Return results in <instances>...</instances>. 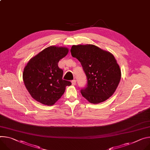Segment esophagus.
I'll return each mask as SVG.
<instances>
[{
    "label": "esophagus",
    "instance_id": "obj_1",
    "mask_svg": "<svg viewBox=\"0 0 150 150\" xmlns=\"http://www.w3.org/2000/svg\"><path fill=\"white\" fill-rule=\"evenodd\" d=\"M72 85H74V86L76 85V80H75V79H73V80L72 81Z\"/></svg>",
    "mask_w": 150,
    "mask_h": 150
}]
</instances>
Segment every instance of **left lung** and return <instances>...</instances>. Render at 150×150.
Returning a JSON list of instances; mask_svg holds the SVG:
<instances>
[{
    "label": "left lung",
    "instance_id": "obj_1",
    "mask_svg": "<svg viewBox=\"0 0 150 150\" xmlns=\"http://www.w3.org/2000/svg\"><path fill=\"white\" fill-rule=\"evenodd\" d=\"M72 57L81 63L87 76V86L81 93L89 102L105 101L116 90L121 79V70L114 56L96 45H73Z\"/></svg>",
    "mask_w": 150,
    "mask_h": 150
}]
</instances>
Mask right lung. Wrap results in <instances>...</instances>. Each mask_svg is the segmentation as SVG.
<instances>
[{"mask_svg": "<svg viewBox=\"0 0 150 150\" xmlns=\"http://www.w3.org/2000/svg\"><path fill=\"white\" fill-rule=\"evenodd\" d=\"M69 50L66 47L50 46L32 58L24 69V85L32 97L45 105L55 103L72 83L63 79V71L58 63Z\"/></svg>", "mask_w": 150, "mask_h": 150, "instance_id": "1", "label": "right lung"}]
</instances>
